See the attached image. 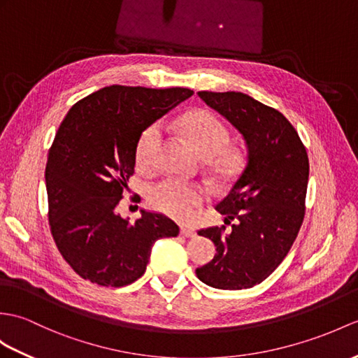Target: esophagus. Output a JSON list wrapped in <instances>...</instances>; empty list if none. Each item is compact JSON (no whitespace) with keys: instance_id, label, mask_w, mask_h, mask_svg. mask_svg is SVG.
I'll return each instance as SVG.
<instances>
[{"instance_id":"34e87169","label":"esophagus","mask_w":358,"mask_h":358,"mask_svg":"<svg viewBox=\"0 0 358 358\" xmlns=\"http://www.w3.org/2000/svg\"><path fill=\"white\" fill-rule=\"evenodd\" d=\"M181 235L185 238H195V230L190 227H181Z\"/></svg>"}]
</instances>
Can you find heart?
<instances>
[{
    "label": "heart",
    "instance_id": "b5f03b06",
    "mask_svg": "<svg viewBox=\"0 0 358 358\" xmlns=\"http://www.w3.org/2000/svg\"><path fill=\"white\" fill-rule=\"evenodd\" d=\"M182 134L195 151L204 157L206 166L218 181L235 178L244 166L245 155L239 146L227 145L229 131L217 115L206 110L187 113L181 119ZM162 146V129L159 124L148 127L137 141L136 160L138 168L151 169ZM207 198V190L195 182L163 180L148 190V203L154 210L187 221L199 204Z\"/></svg>",
    "mask_w": 358,
    "mask_h": 358
}]
</instances>
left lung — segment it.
I'll return each mask as SVG.
<instances>
[{"label": "left lung", "mask_w": 358, "mask_h": 358, "mask_svg": "<svg viewBox=\"0 0 358 358\" xmlns=\"http://www.w3.org/2000/svg\"><path fill=\"white\" fill-rule=\"evenodd\" d=\"M198 96L243 134L247 162L215 207L231 230L213 226L198 231L213 241L218 253L196 268V276L220 289L252 288L279 267L301 230L308 154L293 124L274 108L236 91H199Z\"/></svg>", "instance_id": "obj_1"}]
</instances>
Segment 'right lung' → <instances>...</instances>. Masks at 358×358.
Wrapping results in <instances>:
<instances>
[{
	"label": "right lung",
	"instance_id": "right-lung-1",
	"mask_svg": "<svg viewBox=\"0 0 358 358\" xmlns=\"http://www.w3.org/2000/svg\"><path fill=\"white\" fill-rule=\"evenodd\" d=\"M192 94L180 87L111 85L66 113L48 149V224L57 250L82 279L129 285L145 273L155 241L180 234L162 213L141 210L131 222L115 207L134 176L141 132Z\"/></svg>",
	"mask_w": 358,
	"mask_h": 358
}]
</instances>
